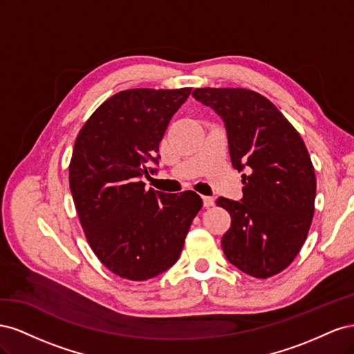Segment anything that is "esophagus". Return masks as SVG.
I'll use <instances>...</instances> for the list:
<instances>
[{
  "label": "esophagus",
  "instance_id": "esophagus-1",
  "mask_svg": "<svg viewBox=\"0 0 354 354\" xmlns=\"http://www.w3.org/2000/svg\"><path fill=\"white\" fill-rule=\"evenodd\" d=\"M203 201V207H212L214 205V198L212 196H202Z\"/></svg>",
  "mask_w": 354,
  "mask_h": 354
}]
</instances>
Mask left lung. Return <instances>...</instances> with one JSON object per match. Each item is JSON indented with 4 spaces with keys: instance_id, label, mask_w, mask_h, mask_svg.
Returning <instances> with one entry per match:
<instances>
[{
    "instance_id": "1",
    "label": "left lung",
    "mask_w": 354,
    "mask_h": 354,
    "mask_svg": "<svg viewBox=\"0 0 354 354\" xmlns=\"http://www.w3.org/2000/svg\"><path fill=\"white\" fill-rule=\"evenodd\" d=\"M194 97L224 122L242 199L218 198L232 224L223 234L226 259L266 279L292 263L313 220L316 176L301 136L264 95L246 88H195Z\"/></svg>"
}]
</instances>
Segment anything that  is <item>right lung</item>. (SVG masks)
<instances>
[{
    "instance_id": "right-lung-1",
    "label": "right lung",
    "mask_w": 354,
    "mask_h": 354,
    "mask_svg": "<svg viewBox=\"0 0 354 354\" xmlns=\"http://www.w3.org/2000/svg\"><path fill=\"white\" fill-rule=\"evenodd\" d=\"M192 88H133L102 103L75 140L69 186L93 252L128 281H147L168 270L183 250L202 208L192 190L164 194L145 189L156 173L159 143Z\"/></svg>"
}]
</instances>
